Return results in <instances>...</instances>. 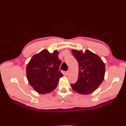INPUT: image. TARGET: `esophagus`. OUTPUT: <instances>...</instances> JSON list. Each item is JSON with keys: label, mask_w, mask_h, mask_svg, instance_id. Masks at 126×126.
Returning a JSON list of instances; mask_svg holds the SVG:
<instances>
[{"label": "esophagus", "mask_w": 126, "mask_h": 126, "mask_svg": "<svg viewBox=\"0 0 126 126\" xmlns=\"http://www.w3.org/2000/svg\"><path fill=\"white\" fill-rule=\"evenodd\" d=\"M70 73H71V71H70V70H68L67 71V75H69Z\"/></svg>", "instance_id": "1"}]
</instances>
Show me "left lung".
I'll return each mask as SVG.
<instances>
[{"mask_svg":"<svg viewBox=\"0 0 126 126\" xmlns=\"http://www.w3.org/2000/svg\"><path fill=\"white\" fill-rule=\"evenodd\" d=\"M79 64V76L77 82L71 84L72 89L78 94H89L94 91L103 81L105 65L101 58L86 49L71 50Z\"/></svg>","mask_w":126,"mask_h":126,"instance_id":"1","label":"left lung"}]
</instances>
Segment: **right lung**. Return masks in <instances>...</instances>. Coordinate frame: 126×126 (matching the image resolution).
Instances as JSON below:
<instances>
[{"label": "right lung", "mask_w": 126, "mask_h": 126, "mask_svg": "<svg viewBox=\"0 0 126 126\" xmlns=\"http://www.w3.org/2000/svg\"><path fill=\"white\" fill-rule=\"evenodd\" d=\"M59 52L50 53L44 49L33 56L26 67L29 84L40 94H48L57 86L59 79L63 76L59 71L61 61Z\"/></svg>", "instance_id": "1"}]
</instances>
